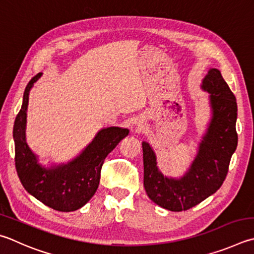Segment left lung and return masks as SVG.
<instances>
[{"mask_svg": "<svg viewBox=\"0 0 254 254\" xmlns=\"http://www.w3.org/2000/svg\"><path fill=\"white\" fill-rule=\"evenodd\" d=\"M201 89L209 93L211 118L194 159L182 177H167L161 172L154 150L142 142L146 194L170 211H186L218 191L238 145L237 100L218 68L207 71Z\"/></svg>", "mask_w": 254, "mask_h": 254, "instance_id": "1", "label": "left lung"}]
</instances>
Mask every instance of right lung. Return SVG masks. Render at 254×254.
Listing matches in <instances>:
<instances>
[{
	"label": "right lung",
	"mask_w": 254,
	"mask_h": 254,
	"mask_svg": "<svg viewBox=\"0 0 254 254\" xmlns=\"http://www.w3.org/2000/svg\"><path fill=\"white\" fill-rule=\"evenodd\" d=\"M41 76L42 73H39L26 85L22 107L13 127L16 172L25 190L43 204L61 212L75 211L94 195L105 158L128 134V128H101L74 159L66 163L43 165L30 149L25 135L29 94Z\"/></svg>",
	"instance_id": "add662e5"
}]
</instances>
